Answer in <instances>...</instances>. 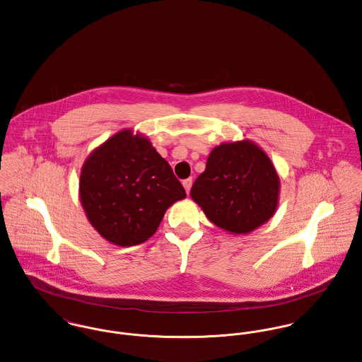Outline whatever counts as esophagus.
<instances>
[{"instance_id":"34e87169","label":"esophagus","mask_w":362,"mask_h":362,"mask_svg":"<svg viewBox=\"0 0 362 362\" xmlns=\"http://www.w3.org/2000/svg\"><path fill=\"white\" fill-rule=\"evenodd\" d=\"M192 185H193V179H192V177H189V179H185V180H183V187H185V190H186V193H187V194L190 193Z\"/></svg>"}]
</instances>
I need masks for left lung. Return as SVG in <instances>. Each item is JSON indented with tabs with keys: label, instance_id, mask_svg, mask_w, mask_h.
Segmentation results:
<instances>
[{
	"label": "left lung",
	"instance_id": "obj_1",
	"mask_svg": "<svg viewBox=\"0 0 362 362\" xmlns=\"http://www.w3.org/2000/svg\"><path fill=\"white\" fill-rule=\"evenodd\" d=\"M190 195L214 224L231 234H247L276 214L279 177L253 141L222 143L211 151Z\"/></svg>",
	"mask_w": 362,
	"mask_h": 362
}]
</instances>
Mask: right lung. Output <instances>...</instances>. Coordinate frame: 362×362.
<instances>
[{
    "label": "right lung",
    "mask_w": 362,
    "mask_h": 362,
    "mask_svg": "<svg viewBox=\"0 0 362 362\" xmlns=\"http://www.w3.org/2000/svg\"><path fill=\"white\" fill-rule=\"evenodd\" d=\"M185 197L182 183L151 141L131 129L95 148L81 169L86 218L105 240L119 247L147 241L168 208Z\"/></svg>",
    "instance_id": "obj_1"
}]
</instances>
